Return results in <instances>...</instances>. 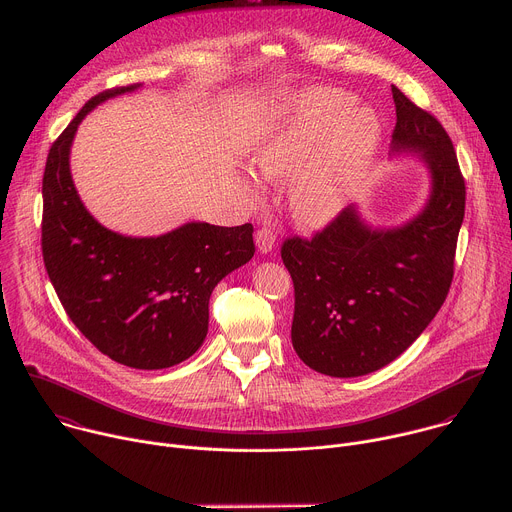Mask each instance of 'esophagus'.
<instances>
[{"instance_id": "34e87169", "label": "esophagus", "mask_w": 512, "mask_h": 512, "mask_svg": "<svg viewBox=\"0 0 512 512\" xmlns=\"http://www.w3.org/2000/svg\"><path fill=\"white\" fill-rule=\"evenodd\" d=\"M275 231L269 229V227H261L257 229L255 233V243H257V249L261 253H271L275 249Z\"/></svg>"}]
</instances>
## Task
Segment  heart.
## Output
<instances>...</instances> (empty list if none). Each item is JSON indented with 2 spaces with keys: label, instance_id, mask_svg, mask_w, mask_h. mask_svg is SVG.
I'll return each mask as SVG.
<instances>
[{
  "label": "heart",
  "instance_id": "heart-1",
  "mask_svg": "<svg viewBox=\"0 0 512 512\" xmlns=\"http://www.w3.org/2000/svg\"><path fill=\"white\" fill-rule=\"evenodd\" d=\"M340 89H312L287 101L251 152L265 178L287 176L285 202L300 227L316 229L348 204L367 178L383 125L371 107ZM257 192L255 176H245Z\"/></svg>",
  "mask_w": 512,
  "mask_h": 512
}]
</instances>
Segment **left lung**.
<instances>
[{"label": "left lung", "mask_w": 512, "mask_h": 512, "mask_svg": "<svg viewBox=\"0 0 512 512\" xmlns=\"http://www.w3.org/2000/svg\"><path fill=\"white\" fill-rule=\"evenodd\" d=\"M391 91V154H415L427 168L423 208L399 227L375 229L352 204L312 239L281 247L296 291L291 344L328 377H362L393 362L440 312L454 277L466 186L452 139L431 113Z\"/></svg>", "instance_id": "8db88e82"}]
</instances>
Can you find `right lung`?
I'll return each instance as SVG.
<instances>
[{"instance_id": "obj_1", "label": "right lung", "mask_w": 512, "mask_h": 512, "mask_svg": "<svg viewBox=\"0 0 512 512\" xmlns=\"http://www.w3.org/2000/svg\"><path fill=\"white\" fill-rule=\"evenodd\" d=\"M141 85L93 97L52 143L42 180V255L68 318L111 360L158 371L190 358L208 332L212 289L253 253V225L186 223L160 237L103 227L70 174L85 115Z\"/></svg>"}]
</instances>
